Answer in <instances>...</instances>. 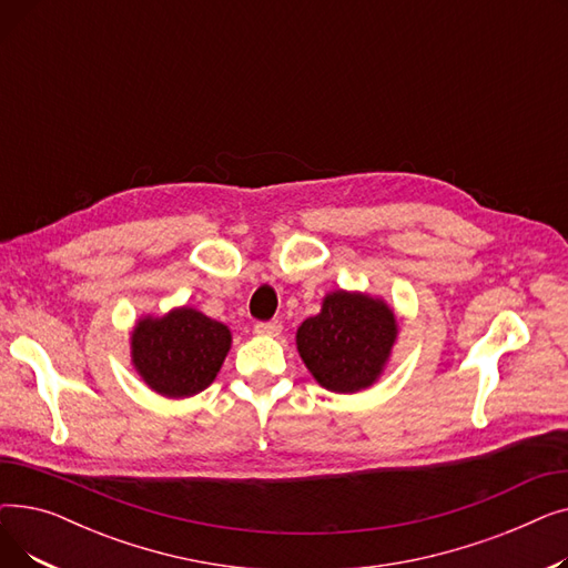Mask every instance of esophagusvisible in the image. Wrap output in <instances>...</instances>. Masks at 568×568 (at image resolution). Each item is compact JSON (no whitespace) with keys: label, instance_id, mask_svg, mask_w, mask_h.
I'll return each mask as SVG.
<instances>
[{"label":"esophagus","instance_id":"obj_1","mask_svg":"<svg viewBox=\"0 0 568 568\" xmlns=\"http://www.w3.org/2000/svg\"><path fill=\"white\" fill-rule=\"evenodd\" d=\"M253 332L257 336H278L283 332V324L278 320H268V322H257L253 326Z\"/></svg>","mask_w":568,"mask_h":568}]
</instances>
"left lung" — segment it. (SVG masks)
<instances>
[{
    "instance_id": "left-lung-1",
    "label": "left lung",
    "mask_w": 568,
    "mask_h": 568,
    "mask_svg": "<svg viewBox=\"0 0 568 568\" xmlns=\"http://www.w3.org/2000/svg\"><path fill=\"white\" fill-rule=\"evenodd\" d=\"M398 334L394 311L359 292H332L296 332V347L324 389L354 394L371 386Z\"/></svg>"
}]
</instances>
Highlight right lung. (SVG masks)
Returning <instances> with one entry per match:
<instances>
[{
    "label": "right lung",
    "mask_w": 568,
    "mask_h": 568,
    "mask_svg": "<svg viewBox=\"0 0 568 568\" xmlns=\"http://www.w3.org/2000/svg\"><path fill=\"white\" fill-rule=\"evenodd\" d=\"M230 343L225 324L184 306L156 320H140L131 336V354L135 371L156 394L189 398L214 382Z\"/></svg>",
    "instance_id": "right-lung-1"
}]
</instances>
